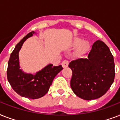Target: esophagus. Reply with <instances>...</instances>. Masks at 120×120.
Returning a JSON list of instances; mask_svg holds the SVG:
<instances>
[{"label":"esophagus","mask_w":120,"mask_h":120,"mask_svg":"<svg viewBox=\"0 0 120 120\" xmlns=\"http://www.w3.org/2000/svg\"><path fill=\"white\" fill-rule=\"evenodd\" d=\"M68 64H69V62L68 60H64L62 63V65L63 67V68H67L68 67Z\"/></svg>","instance_id":"esophagus-1"}]
</instances>
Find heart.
Returning <instances> with one entry per match:
<instances>
[{"label":"heart","mask_w":120,"mask_h":120,"mask_svg":"<svg viewBox=\"0 0 120 120\" xmlns=\"http://www.w3.org/2000/svg\"><path fill=\"white\" fill-rule=\"evenodd\" d=\"M73 46H77L75 53L77 55H83L88 50V44L86 41H82L80 38H75L72 41Z\"/></svg>","instance_id":"b5f03b06"}]
</instances>
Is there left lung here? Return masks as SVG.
I'll use <instances>...</instances> for the list:
<instances>
[{"label": "left lung", "instance_id": "left-lung-1", "mask_svg": "<svg viewBox=\"0 0 120 120\" xmlns=\"http://www.w3.org/2000/svg\"><path fill=\"white\" fill-rule=\"evenodd\" d=\"M72 70L70 86L75 95L85 100L102 97L115 79L113 56L108 46L97 40L87 58H79L68 65Z\"/></svg>", "mask_w": 120, "mask_h": 120}]
</instances>
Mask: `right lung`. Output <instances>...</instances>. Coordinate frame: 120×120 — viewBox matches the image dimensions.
I'll return each instance as SVG.
<instances>
[{
	"instance_id": "obj_1",
	"label": "right lung",
	"mask_w": 120,
	"mask_h": 120,
	"mask_svg": "<svg viewBox=\"0 0 120 120\" xmlns=\"http://www.w3.org/2000/svg\"><path fill=\"white\" fill-rule=\"evenodd\" d=\"M34 34L31 32L23 37L15 47L10 56L7 71V79L12 88L21 97L37 99L49 91L54 78L62 69V65L53 67L49 64L35 75L27 73L20 69L19 53L24 41Z\"/></svg>"
}]
</instances>
